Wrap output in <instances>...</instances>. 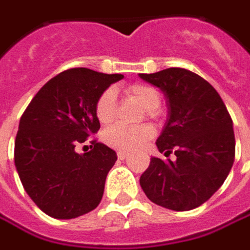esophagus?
Instances as JSON below:
<instances>
[{"label":"esophagus","mask_w":250,"mask_h":250,"mask_svg":"<svg viewBox=\"0 0 250 250\" xmlns=\"http://www.w3.org/2000/svg\"><path fill=\"white\" fill-rule=\"evenodd\" d=\"M118 157L120 160H125V157H127V153H125V152H118Z\"/></svg>","instance_id":"34e87169"}]
</instances>
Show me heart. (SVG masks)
<instances>
[{
	"instance_id": "obj_1",
	"label": "heart",
	"mask_w": 250,
	"mask_h": 250,
	"mask_svg": "<svg viewBox=\"0 0 250 250\" xmlns=\"http://www.w3.org/2000/svg\"><path fill=\"white\" fill-rule=\"evenodd\" d=\"M125 94L135 100L146 109V116L154 118L160 105V93L150 84L134 83L125 89ZM96 118L101 125L111 123L116 113V93L113 89H108L101 93L96 101ZM154 130L149 125H141L135 127H125L115 125L104 132V141L119 152H134L142 147L147 141L153 138Z\"/></svg>"
}]
</instances>
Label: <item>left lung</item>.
Segmentation results:
<instances>
[{"mask_svg":"<svg viewBox=\"0 0 250 250\" xmlns=\"http://www.w3.org/2000/svg\"><path fill=\"white\" fill-rule=\"evenodd\" d=\"M164 93L168 118L156 145L176 160L152 157L139 185L152 203L190 210L208 201L223 185L235 157L232 120L219 93L185 68L139 74Z\"/></svg>","mask_w":250,"mask_h":250,"instance_id":"left-lung-1","label":"left lung"}]
</instances>
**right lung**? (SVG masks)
<instances>
[{
	"mask_svg": "<svg viewBox=\"0 0 250 250\" xmlns=\"http://www.w3.org/2000/svg\"><path fill=\"white\" fill-rule=\"evenodd\" d=\"M123 78L71 68L43 84L21 115L15 166L27 194L49 216L78 218L101 201L116 152L96 139L86 153L78 147L100 130L97 98Z\"/></svg>",
	"mask_w": 250,
	"mask_h": 250,
	"instance_id": "add662e5",
	"label": "right lung"
}]
</instances>
